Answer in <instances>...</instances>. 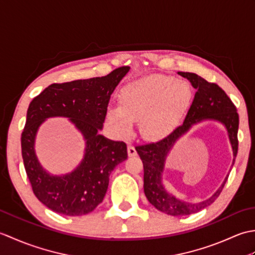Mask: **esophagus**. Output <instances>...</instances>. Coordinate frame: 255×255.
Returning <instances> with one entry per match:
<instances>
[{"instance_id": "34e87169", "label": "esophagus", "mask_w": 255, "mask_h": 255, "mask_svg": "<svg viewBox=\"0 0 255 255\" xmlns=\"http://www.w3.org/2000/svg\"><path fill=\"white\" fill-rule=\"evenodd\" d=\"M128 155L129 156H136L137 155V150L134 148L133 144L128 145Z\"/></svg>"}]
</instances>
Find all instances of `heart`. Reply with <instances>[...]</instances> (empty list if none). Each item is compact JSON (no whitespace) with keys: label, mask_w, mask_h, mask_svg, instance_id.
Instances as JSON below:
<instances>
[{"label":"heart","mask_w":255,"mask_h":255,"mask_svg":"<svg viewBox=\"0 0 255 255\" xmlns=\"http://www.w3.org/2000/svg\"><path fill=\"white\" fill-rule=\"evenodd\" d=\"M188 94V84L173 77L153 75L134 81L121 91V105L108 107L107 119L121 134H127L132 121H139L144 138H163L177 124Z\"/></svg>","instance_id":"obj_1"}]
</instances>
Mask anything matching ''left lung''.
<instances>
[{"label": "left lung", "instance_id": "obj_1", "mask_svg": "<svg viewBox=\"0 0 255 255\" xmlns=\"http://www.w3.org/2000/svg\"><path fill=\"white\" fill-rule=\"evenodd\" d=\"M183 78H186L196 90L192 105L186 114L181 126L176 127L166 137L156 142H150L137 145L136 150L143 163V189L151 205L171 216H185L198 213L199 210L213 204L217 198L225 184L209 199L198 204L185 203L167 193L161 183V174L163 171L166 154L176 140L185 133L189 127L203 119H215L223 123L228 130L229 139L234 150V155L238 153V128H239V114L237 107L218 84L208 82L199 75L191 72H178ZM235 163V159H234Z\"/></svg>", "mask_w": 255, "mask_h": 255}]
</instances>
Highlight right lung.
<instances>
[{
  "instance_id": "right-lung-1",
  "label": "right lung",
  "mask_w": 255,
  "mask_h": 255,
  "mask_svg": "<svg viewBox=\"0 0 255 255\" xmlns=\"http://www.w3.org/2000/svg\"><path fill=\"white\" fill-rule=\"evenodd\" d=\"M121 67L105 75L52 83L34 97L21 132V156L35 196L48 208L64 216H83L99 206L107 192L112 171L127 159L124 141L99 134L111 95L129 71ZM69 117L87 140L85 159L72 173L52 177L43 171L33 151L37 127L48 117Z\"/></svg>"
}]
</instances>
